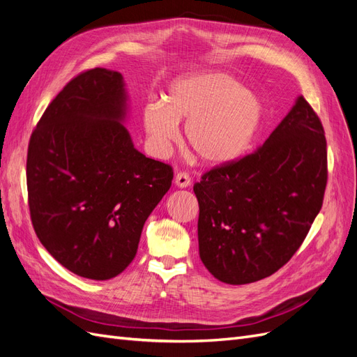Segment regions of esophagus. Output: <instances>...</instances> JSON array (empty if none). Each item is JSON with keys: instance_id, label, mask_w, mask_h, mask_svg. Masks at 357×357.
I'll list each match as a JSON object with an SVG mask.
<instances>
[{"instance_id": "obj_1", "label": "esophagus", "mask_w": 357, "mask_h": 357, "mask_svg": "<svg viewBox=\"0 0 357 357\" xmlns=\"http://www.w3.org/2000/svg\"><path fill=\"white\" fill-rule=\"evenodd\" d=\"M174 183L178 188H189L192 180H190V176L188 174V172H177L174 177Z\"/></svg>"}]
</instances>
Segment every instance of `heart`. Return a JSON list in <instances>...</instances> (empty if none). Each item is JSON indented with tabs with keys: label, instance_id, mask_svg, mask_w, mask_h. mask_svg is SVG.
Here are the masks:
<instances>
[{
	"label": "heart",
	"instance_id": "heart-1",
	"mask_svg": "<svg viewBox=\"0 0 357 357\" xmlns=\"http://www.w3.org/2000/svg\"><path fill=\"white\" fill-rule=\"evenodd\" d=\"M264 117L261 100L235 77L204 73L172 83L164 104L149 102L143 113L153 152L164 156L188 121L186 138L195 155L210 165L240 158L252 144Z\"/></svg>",
	"mask_w": 357,
	"mask_h": 357
}]
</instances>
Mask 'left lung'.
Wrapping results in <instances>:
<instances>
[{"label": "left lung", "instance_id": "obj_1", "mask_svg": "<svg viewBox=\"0 0 357 357\" xmlns=\"http://www.w3.org/2000/svg\"><path fill=\"white\" fill-rule=\"evenodd\" d=\"M326 181L325 131L301 95L261 147L211 168L193 186L205 268L228 284L273 275L304 243Z\"/></svg>", "mask_w": 357, "mask_h": 357}]
</instances>
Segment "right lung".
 Returning a JSON list of instances; mask_svg holds the SVG:
<instances>
[{"label":"right lung","instance_id":"right-lung-1","mask_svg":"<svg viewBox=\"0 0 357 357\" xmlns=\"http://www.w3.org/2000/svg\"><path fill=\"white\" fill-rule=\"evenodd\" d=\"M121 73L71 79L29 138L26 186L40 243L71 273L109 280L132 262L143 226L174 172L146 158L123 126Z\"/></svg>","mask_w":357,"mask_h":357}]
</instances>
